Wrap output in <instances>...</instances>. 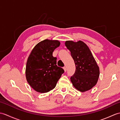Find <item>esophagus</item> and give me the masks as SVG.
<instances>
[{
  "label": "esophagus",
  "mask_w": 120,
  "mask_h": 120,
  "mask_svg": "<svg viewBox=\"0 0 120 120\" xmlns=\"http://www.w3.org/2000/svg\"><path fill=\"white\" fill-rule=\"evenodd\" d=\"M63 69H64V71H66V70H67V68H66V66H64L63 68Z\"/></svg>",
  "instance_id": "1"
}]
</instances>
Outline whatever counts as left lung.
<instances>
[{
  "label": "left lung",
  "instance_id": "obj_1",
  "mask_svg": "<svg viewBox=\"0 0 120 120\" xmlns=\"http://www.w3.org/2000/svg\"><path fill=\"white\" fill-rule=\"evenodd\" d=\"M65 45L76 65L75 74L71 77L73 86L81 92L90 90L98 82L100 71L90 49L82 41H66Z\"/></svg>",
  "mask_w": 120,
  "mask_h": 120
}]
</instances>
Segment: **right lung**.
Returning <instances> with one entry per match:
<instances>
[{"label":"right lung","mask_w":120,"mask_h":120,"mask_svg":"<svg viewBox=\"0 0 120 120\" xmlns=\"http://www.w3.org/2000/svg\"><path fill=\"white\" fill-rule=\"evenodd\" d=\"M58 40L45 39L39 42L32 49L27 60L26 76L27 82L35 90L45 93L55 87L63 69L58 66L57 58L52 52L59 47Z\"/></svg>","instance_id":"obj_1"}]
</instances>
